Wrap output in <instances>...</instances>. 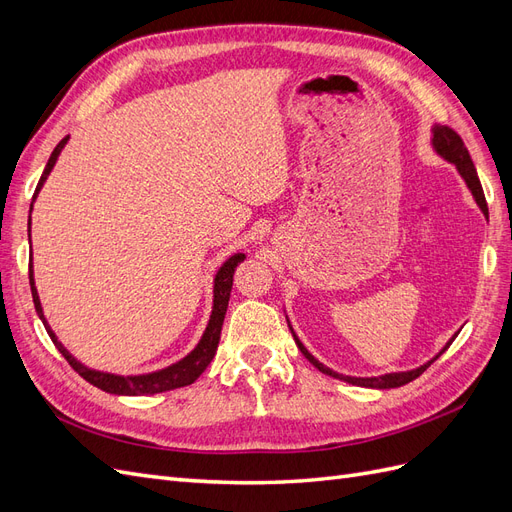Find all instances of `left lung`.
I'll return each instance as SVG.
<instances>
[{
	"mask_svg": "<svg viewBox=\"0 0 512 512\" xmlns=\"http://www.w3.org/2000/svg\"><path fill=\"white\" fill-rule=\"evenodd\" d=\"M431 147H433V151H436L442 160L451 162V164L457 168V173L461 175V179H463V181H466L468 190L472 192V198L476 200L478 209L483 211V215H485L487 222H489V211H487V203H485L483 185H480V181H478L474 162H472V158H470V153H468L466 145H463V141L459 138V134H457L455 130H451V128L438 126V123H436V126H431ZM286 320H288V316H286ZM288 327H290V322H288ZM290 333H292V337H294V344L299 346V350L303 352L305 359H307L309 363H312L318 371H322V374H327V376L337 378V380H344V382L354 384V386H365V389H397V386H404V384H408V382L416 380V378L421 376L423 371H425L433 361L440 359V356L448 350V346H451V344L455 342V337L459 335V331H457V333H455V335H453L451 339H448V342L444 344V348H442L436 356H433V359H429L427 363L418 365V367H414V369H408V371H391V374H382V376L359 378V376L337 374V371L329 369L327 365H322V363L316 359V356L301 344V339L297 337V333H294V329H292V327H290Z\"/></svg>",
	"mask_w": 512,
	"mask_h": 512,
	"instance_id": "8db88e82",
	"label": "left lung"
}]
</instances>
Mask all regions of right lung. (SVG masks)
I'll use <instances>...</instances> for the list:
<instances>
[{
  "instance_id": "right-lung-1",
  "label": "right lung",
  "mask_w": 512,
  "mask_h": 512,
  "mask_svg": "<svg viewBox=\"0 0 512 512\" xmlns=\"http://www.w3.org/2000/svg\"><path fill=\"white\" fill-rule=\"evenodd\" d=\"M66 136L64 141H61L53 153L49 162L44 166V173L38 181V188L34 194V200L38 196V192L42 190V185L46 181V177L51 175V170L59 158L61 149L66 147L68 143ZM32 207H29V232H32ZM29 243H32V237H29ZM245 254L237 252L232 254L230 258H226L224 265L218 269L213 277V307H211V316L207 322V329L203 333V337L198 339V344L194 346V350L190 354H185L181 361L168 365L164 369L158 371H151V374H138V376H119V374H108V371H98V369H91L87 365H83L79 359H74V356L68 352V348L59 342L57 335L53 333V329L49 327V322L44 318L42 312V303L38 297V288H36V280H34V269L29 265V286H32V297H34V305H36V312L44 324L46 333L53 339L55 348L64 354V359L72 365L74 371H79V376H83L89 384L98 386L100 391H106L111 395H156V393H164V391H173V389H181V386H188L192 384L203 371L207 369V365L213 361L215 350H218L220 344V333H222V324H224V316H226V307H228V299H230V290H232V275H235V269L239 262H243Z\"/></svg>"
}]
</instances>
